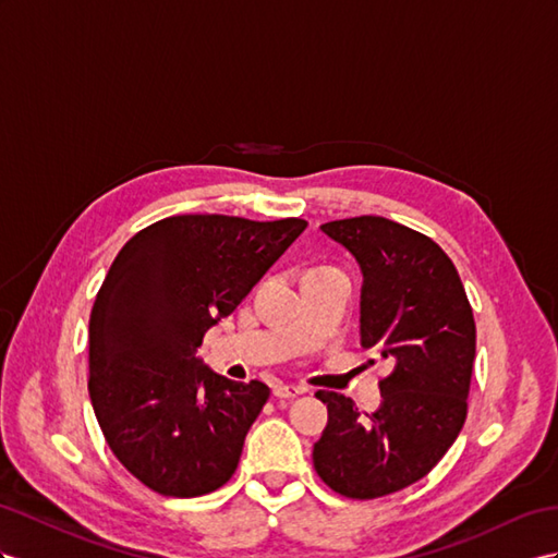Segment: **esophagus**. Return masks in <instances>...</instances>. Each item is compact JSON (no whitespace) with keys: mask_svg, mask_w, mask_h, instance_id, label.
<instances>
[{"mask_svg":"<svg viewBox=\"0 0 558 558\" xmlns=\"http://www.w3.org/2000/svg\"><path fill=\"white\" fill-rule=\"evenodd\" d=\"M306 393V387H294V384H276L274 396L276 398H296Z\"/></svg>","mask_w":558,"mask_h":558,"instance_id":"esophagus-1","label":"esophagus"}]
</instances>
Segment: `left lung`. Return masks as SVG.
Returning a JSON list of instances; mask_svg holds the SVG:
<instances>
[{
    "label": "left lung",
    "mask_w": 558,
    "mask_h": 558,
    "mask_svg": "<svg viewBox=\"0 0 558 558\" xmlns=\"http://www.w3.org/2000/svg\"><path fill=\"white\" fill-rule=\"evenodd\" d=\"M363 274L361 344L391 363L373 415L318 391L327 426L313 466L330 488L375 499L424 478L462 432L476 323L450 256L432 238L384 217L323 223Z\"/></svg>",
    "instance_id": "8db88e82"
}]
</instances>
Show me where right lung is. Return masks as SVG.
Here are the masks:
<instances>
[{
	"label": "right lung",
	"mask_w": 558,
	"mask_h": 558,
	"mask_svg": "<svg viewBox=\"0 0 558 558\" xmlns=\"http://www.w3.org/2000/svg\"><path fill=\"white\" fill-rule=\"evenodd\" d=\"M304 228L181 214L112 262L89 318V396L110 450L150 490L197 497L235 474L270 391L217 375L195 351Z\"/></svg>",
	"instance_id": "obj_1"
}]
</instances>
